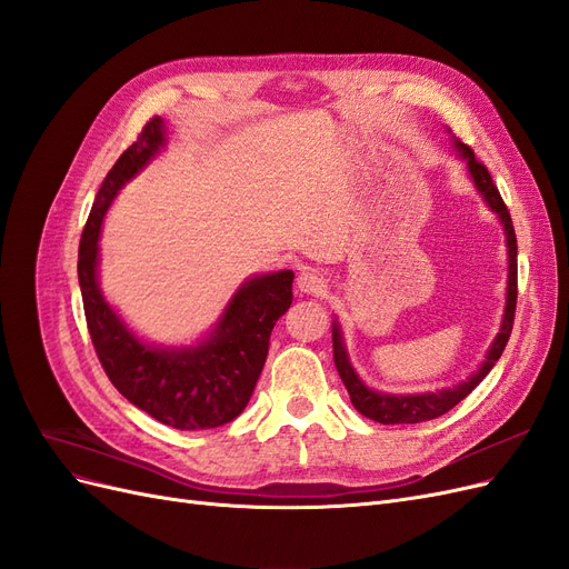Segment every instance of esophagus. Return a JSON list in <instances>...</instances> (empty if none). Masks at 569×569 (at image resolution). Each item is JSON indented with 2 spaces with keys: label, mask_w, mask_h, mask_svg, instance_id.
I'll return each instance as SVG.
<instances>
[{
  "label": "esophagus",
  "mask_w": 569,
  "mask_h": 569,
  "mask_svg": "<svg viewBox=\"0 0 569 569\" xmlns=\"http://www.w3.org/2000/svg\"><path fill=\"white\" fill-rule=\"evenodd\" d=\"M297 289L301 295H311V297H320L322 291L327 289V282L322 280V274L316 270H301L297 278Z\"/></svg>",
  "instance_id": "1"
}]
</instances>
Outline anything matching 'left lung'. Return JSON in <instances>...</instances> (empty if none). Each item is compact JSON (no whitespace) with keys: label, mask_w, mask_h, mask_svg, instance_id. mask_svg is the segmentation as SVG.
<instances>
[{"label":"left lung","mask_w":569,"mask_h":569,"mask_svg":"<svg viewBox=\"0 0 569 569\" xmlns=\"http://www.w3.org/2000/svg\"><path fill=\"white\" fill-rule=\"evenodd\" d=\"M453 149H456V157L460 161H465V166H468L472 184L477 187L481 199L487 201L489 209L496 213L498 222H501V228H503V234H506L508 287H506L503 320H501V327H498V335L489 343L485 360H481V366L468 377V380H462L453 387L437 389V391H422V393H387V391L370 389L353 370L349 353H347V343H343L341 325H339V320H335L332 322V349H335V366H337L341 382H343V387H347V391L351 396V403L360 412V416H366V418H370L375 422H382V425H418V422L435 420V418L443 416V412H449L491 372L496 360L501 358L506 343L510 339V332H512L515 303H518V237H515L510 213L506 209L501 194H498V187L493 184L487 166H481L475 159V151L468 144L458 142L456 137H453Z\"/></svg>","instance_id":"obj_1"}]
</instances>
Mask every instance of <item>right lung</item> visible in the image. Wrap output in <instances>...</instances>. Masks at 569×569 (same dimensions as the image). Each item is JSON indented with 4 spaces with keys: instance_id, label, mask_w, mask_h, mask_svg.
I'll use <instances>...</instances> for the list:
<instances>
[{
    "instance_id": "obj_1",
    "label": "right lung",
    "mask_w": 569,
    "mask_h": 569,
    "mask_svg": "<svg viewBox=\"0 0 569 569\" xmlns=\"http://www.w3.org/2000/svg\"><path fill=\"white\" fill-rule=\"evenodd\" d=\"M166 147L163 118H151L101 182L78 251L84 318L113 387L147 416L182 432L232 422L251 399L268 358L270 332L291 306L295 272L251 274L237 287L211 332L189 347L137 337L99 284V234L109 206Z\"/></svg>"
}]
</instances>
